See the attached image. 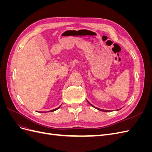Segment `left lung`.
Segmentation results:
<instances>
[{
    "label": "left lung",
    "mask_w": 152,
    "mask_h": 152,
    "mask_svg": "<svg viewBox=\"0 0 152 152\" xmlns=\"http://www.w3.org/2000/svg\"><path fill=\"white\" fill-rule=\"evenodd\" d=\"M87 100V99H86ZM87 102H88L89 104H90V105H91L92 106V107H94V108H96V109H98V110H100V111H102V112H109L108 111V110H103V109H99V108H96V107H94V106H93V104H91L89 102H88V101H87ZM119 110V109H118Z\"/></svg>",
    "instance_id": "1"
}]
</instances>
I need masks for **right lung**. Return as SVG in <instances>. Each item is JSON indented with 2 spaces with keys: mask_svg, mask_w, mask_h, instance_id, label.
I'll return each mask as SVG.
<instances>
[{
  "mask_svg": "<svg viewBox=\"0 0 152 152\" xmlns=\"http://www.w3.org/2000/svg\"><path fill=\"white\" fill-rule=\"evenodd\" d=\"M61 107V106H59V107H58L57 108H55V109H54V110H50V111H49V112H54V111H56V110H58L59 107Z\"/></svg>",
  "mask_w": 152,
  "mask_h": 152,
  "instance_id": "obj_1",
  "label": "right lung"
}]
</instances>
